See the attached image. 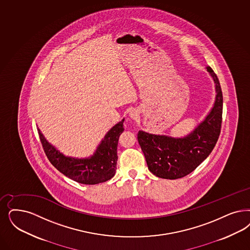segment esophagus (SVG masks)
<instances>
[{"label":"esophagus","mask_w":250,"mask_h":250,"mask_svg":"<svg viewBox=\"0 0 250 250\" xmlns=\"http://www.w3.org/2000/svg\"><path fill=\"white\" fill-rule=\"evenodd\" d=\"M129 117L131 119H133V120H137L138 117H139V112H138V110L133 109L132 111H130Z\"/></svg>","instance_id":"obj_1"}]
</instances>
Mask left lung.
Returning <instances> with one entry per match:
<instances>
[{"mask_svg":"<svg viewBox=\"0 0 250 250\" xmlns=\"http://www.w3.org/2000/svg\"><path fill=\"white\" fill-rule=\"evenodd\" d=\"M206 69L214 82L215 99L204 119L194 129L179 138L138 131V143L147 168L157 177L173 180L189 174L215 146L222 125L223 93L213 70L209 66Z\"/></svg>","mask_w":250,"mask_h":250,"instance_id":"8db88e82","label":"left lung"}]
</instances>
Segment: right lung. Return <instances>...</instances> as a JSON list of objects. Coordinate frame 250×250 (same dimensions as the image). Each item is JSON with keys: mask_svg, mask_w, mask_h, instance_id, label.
Wrapping results in <instances>:
<instances>
[{"mask_svg": "<svg viewBox=\"0 0 250 250\" xmlns=\"http://www.w3.org/2000/svg\"><path fill=\"white\" fill-rule=\"evenodd\" d=\"M123 118L109 130L92 155L86 158L65 156L50 143L41 129L38 132L44 151L51 164L70 179L84 185H96L112 178L116 171L117 146L121 134L124 132Z\"/></svg>", "mask_w": 250, "mask_h": 250, "instance_id": "right-lung-1", "label": "right lung"}]
</instances>
